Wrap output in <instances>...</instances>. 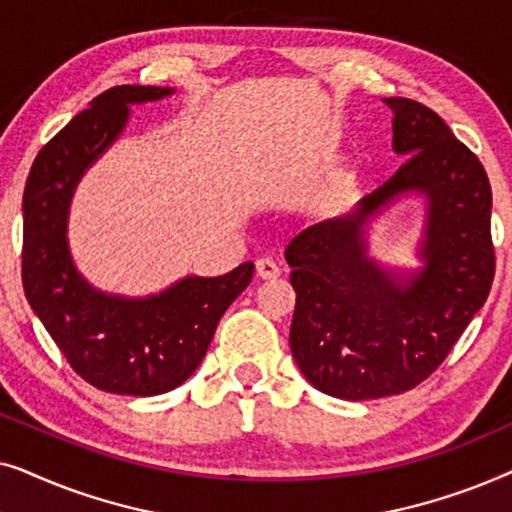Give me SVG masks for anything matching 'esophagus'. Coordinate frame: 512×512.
<instances>
[{
	"mask_svg": "<svg viewBox=\"0 0 512 512\" xmlns=\"http://www.w3.org/2000/svg\"><path fill=\"white\" fill-rule=\"evenodd\" d=\"M256 275L261 279H277L279 277V265L270 258H258L256 261Z\"/></svg>",
	"mask_w": 512,
	"mask_h": 512,
	"instance_id": "obj_1",
	"label": "esophagus"
}]
</instances>
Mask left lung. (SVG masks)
Here are the masks:
<instances>
[{"label": "left lung", "instance_id": "1", "mask_svg": "<svg viewBox=\"0 0 512 512\" xmlns=\"http://www.w3.org/2000/svg\"><path fill=\"white\" fill-rule=\"evenodd\" d=\"M384 104L405 163L352 212L310 226L286 247L293 359L314 389L345 401L424 382L485 305L496 268L492 186L478 156L424 104ZM405 192L427 198L425 268L398 276L367 256L365 226Z\"/></svg>", "mask_w": 512, "mask_h": 512}]
</instances>
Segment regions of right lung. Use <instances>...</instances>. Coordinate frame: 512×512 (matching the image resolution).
Instances as JSON below:
<instances>
[{
	"label": "right lung",
	"mask_w": 512,
	"mask_h": 512,
	"mask_svg": "<svg viewBox=\"0 0 512 512\" xmlns=\"http://www.w3.org/2000/svg\"><path fill=\"white\" fill-rule=\"evenodd\" d=\"M172 93L158 86L104 90L39 151L23 193L27 303L69 366L109 394L158 396L184 384L254 275V263H242L221 277H186L158 296L121 298L93 289L74 268L67 212L76 184L121 135L130 104Z\"/></svg>",
	"instance_id": "1"
}]
</instances>
